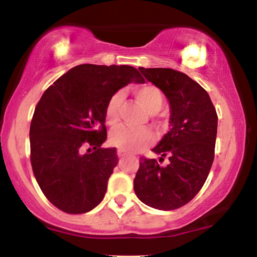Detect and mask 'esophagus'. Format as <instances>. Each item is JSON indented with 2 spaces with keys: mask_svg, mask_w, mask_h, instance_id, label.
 <instances>
[{
  "mask_svg": "<svg viewBox=\"0 0 257 257\" xmlns=\"http://www.w3.org/2000/svg\"><path fill=\"white\" fill-rule=\"evenodd\" d=\"M117 155H118L119 158H122V157H125V156L128 155V153L124 152V151H122V150H118V151H117Z\"/></svg>",
  "mask_w": 257,
  "mask_h": 257,
  "instance_id": "esophagus-1",
  "label": "esophagus"
}]
</instances>
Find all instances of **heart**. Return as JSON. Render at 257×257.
I'll return each mask as SVG.
<instances>
[{
  "mask_svg": "<svg viewBox=\"0 0 257 257\" xmlns=\"http://www.w3.org/2000/svg\"><path fill=\"white\" fill-rule=\"evenodd\" d=\"M135 99L143 105L149 113H157L163 106V93L158 87L153 84H141L133 90ZM122 95L119 93L113 94L106 102L104 108L105 123L110 126H116L120 119L122 110ZM153 134L150 129H134L129 126H119L114 129L110 135V144L117 149L125 152H135L144 149L152 143Z\"/></svg>",
  "mask_w": 257,
  "mask_h": 257,
  "instance_id": "obj_1",
  "label": "heart"
}]
</instances>
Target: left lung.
Instances as JSON below:
<instances>
[{"mask_svg":"<svg viewBox=\"0 0 257 257\" xmlns=\"http://www.w3.org/2000/svg\"><path fill=\"white\" fill-rule=\"evenodd\" d=\"M149 82L170 102L172 128L153 152L169 158L166 167L156 159L140 157L134 191L146 205L174 210L194 198L208 178L215 156L217 113L202 85L173 69H144ZM159 161V162H161Z\"/></svg>","mask_w":257,"mask_h":257,"instance_id":"8db88e82","label":"left lung"}]
</instances>
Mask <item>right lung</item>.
<instances>
[{"mask_svg": "<svg viewBox=\"0 0 257 257\" xmlns=\"http://www.w3.org/2000/svg\"><path fill=\"white\" fill-rule=\"evenodd\" d=\"M144 83L128 65L82 64L47 88L30 125V161L47 199L67 214H83L104 198L118 163L107 138L104 108L128 83Z\"/></svg>", "mask_w": 257, "mask_h": 257, "instance_id": "right-lung-1", "label": "right lung"}]
</instances>
